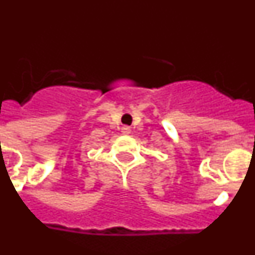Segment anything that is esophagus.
I'll list each match as a JSON object with an SVG mask.
<instances>
[{"mask_svg": "<svg viewBox=\"0 0 255 255\" xmlns=\"http://www.w3.org/2000/svg\"><path fill=\"white\" fill-rule=\"evenodd\" d=\"M121 130H123L124 134H129V132H130L129 126H123V129H121Z\"/></svg>", "mask_w": 255, "mask_h": 255, "instance_id": "esophagus-1", "label": "esophagus"}]
</instances>
